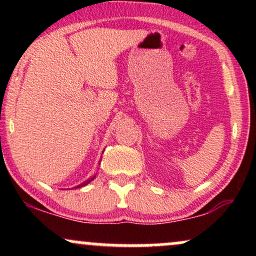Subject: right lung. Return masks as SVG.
<instances>
[{"label": "right lung", "instance_id": "right-lung-1", "mask_svg": "<svg viewBox=\"0 0 256 256\" xmlns=\"http://www.w3.org/2000/svg\"><path fill=\"white\" fill-rule=\"evenodd\" d=\"M94 176H92V178H89V179H88V180L86 182H83V184H80V185H78L77 186V188H82V186H84V185H86V184H89V182H91V180H94Z\"/></svg>", "mask_w": 256, "mask_h": 256}]
</instances>
